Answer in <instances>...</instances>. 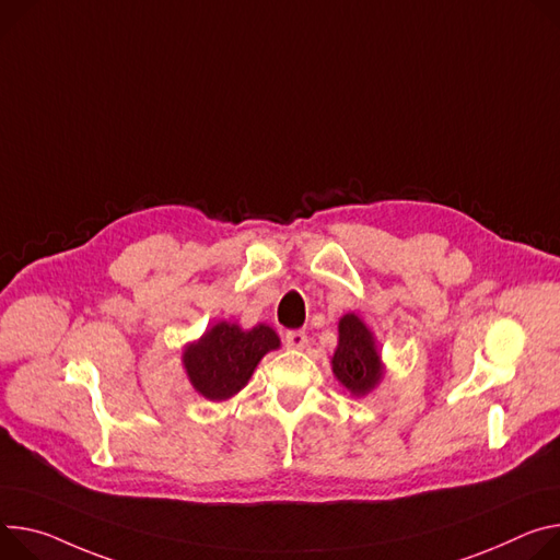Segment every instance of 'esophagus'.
I'll return each instance as SVG.
<instances>
[{"mask_svg":"<svg viewBox=\"0 0 560 560\" xmlns=\"http://www.w3.org/2000/svg\"><path fill=\"white\" fill-rule=\"evenodd\" d=\"M285 343H288L290 348L303 350V348L308 346V335H306V330H288V332H285Z\"/></svg>","mask_w":560,"mask_h":560,"instance_id":"34e87169","label":"esophagus"}]
</instances>
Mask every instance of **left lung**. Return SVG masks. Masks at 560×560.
I'll list each match as a JSON object with an SVG mask.
<instances>
[{
	"label": "left lung",
	"mask_w": 560,
	"mask_h": 560,
	"mask_svg": "<svg viewBox=\"0 0 560 560\" xmlns=\"http://www.w3.org/2000/svg\"><path fill=\"white\" fill-rule=\"evenodd\" d=\"M332 373L354 395H366L382 377L373 335L358 315H346L339 322V346L332 354Z\"/></svg>",
	"instance_id": "1"
}]
</instances>
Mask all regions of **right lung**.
Listing matches in <instances>:
<instances>
[{
    "instance_id": "add662e5",
    "label": "right lung",
    "mask_w": 560,
    "mask_h": 560,
    "mask_svg": "<svg viewBox=\"0 0 560 560\" xmlns=\"http://www.w3.org/2000/svg\"><path fill=\"white\" fill-rule=\"evenodd\" d=\"M275 348H279V337L270 326L241 330L236 324L221 322L185 350L183 364L202 397L221 401L238 393L264 354Z\"/></svg>"
}]
</instances>
